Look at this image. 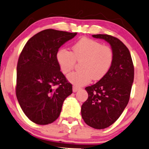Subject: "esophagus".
<instances>
[{"mask_svg":"<svg viewBox=\"0 0 149 149\" xmlns=\"http://www.w3.org/2000/svg\"><path fill=\"white\" fill-rule=\"evenodd\" d=\"M80 90V88H78V87L73 86V92H77V91H78V90Z\"/></svg>","mask_w":149,"mask_h":149,"instance_id":"34e87169","label":"esophagus"}]
</instances>
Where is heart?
<instances>
[{
  "mask_svg": "<svg viewBox=\"0 0 149 149\" xmlns=\"http://www.w3.org/2000/svg\"><path fill=\"white\" fill-rule=\"evenodd\" d=\"M56 59L64 74H67L74 68L76 62L79 64V71L68 75L67 79L76 86L80 87L92 79H102L109 72L113 60L112 49L102 45L100 42L83 38L72 47V52L65 48L57 51Z\"/></svg>",
  "mask_w": 149,
  "mask_h": 149,
  "instance_id": "heart-1",
  "label": "heart"
}]
</instances>
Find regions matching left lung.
<instances>
[{
	"mask_svg": "<svg viewBox=\"0 0 149 149\" xmlns=\"http://www.w3.org/2000/svg\"><path fill=\"white\" fill-rule=\"evenodd\" d=\"M111 46L113 60L106 76L85 88L88 98L81 107V116L88 125L104 129L120 116L129 102L134 81V65L129 49L117 38L107 34L92 35Z\"/></svg>",
	"mask_w": 149,
	"mask_h": 149,
	"instance_id": "obj_1",
	"label": "left lung"
}]
</instances>
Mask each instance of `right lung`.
Returning a JSON list of instances; mask_svg holds the SVG:
<instances>
[{
  "mask_svg": "<svg viewBox=\"0 0 149 149\" xmlns=\"http://www.w3.org/2000/svg\"><path fill=\"white\" fill-rule=\"evenodd\" d=\"M77 33L46 29L27 41L17 66L16 95L22 111L38 125L58 118L63 102L72 93V85L60 71L56 54Z\"/></svg>",
  "mask_w": 149,
  "mask_h": 149,
  "instance_id": "obj_1",
  "label": "right lung"
}]
</instances>
